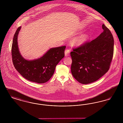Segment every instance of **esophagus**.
Listing matches in <instances>:
<instances>
[{
	"mask_svg": "<svg viewBox=\"0 0 123 123\" xmlns=\"http://www.w3.org/2000/svg\"><path fill=\"white\" fill-rule=\"evenodd\" d=\"M64 53H65V56H68L70 55V51L69 49H66V50H65Z\"/></svg>",
	"mask_w": 123,
	"mask_h": 123,
	"instance_id": "1",
	"label": "esophagus"
}]
</instances>
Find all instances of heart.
<instances>
[{
    "instance_id": "1",
    "label": "heart",
    "mask_w": 123,
    "mask_h": 123,
    "mask_svg": "<svg viewBox=\"0 0 123 123\" xmlns=\"http://www.w3.org/2000/svg\"><path fill=\"white\" fill-rule=\"evenodd\" d=\"M87 35H82L76 38L73 40V42L74 44L76 46H80L85 43V42L87 41Z\"/></svg>"
}]
</instances>
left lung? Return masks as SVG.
I'll use <instances>...</instances> for the list:
<instances>
[{"label":"left lung","instance_id":"obj_1","mask_svg":"<svg viewBox=\"0 0 123 123\" xmlns=\"http://www.w3.org/2000/svg\"><path fill=\"white\" fill-rule=\"evenodd\" d=\"M103 32L96 39L85 42L70 53L71 71L76 80L87 84L98 80L108 71L113 54L114 39L104 24Z\"/></svg>","mask_w":123,"mask_h":123}]
</instances>
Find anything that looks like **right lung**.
Returning <instances> with one entry per match:
<instances>
[{
	"instance_id": "right-lung-1",
	"label": "right lung",
	"mask_w": 123,
	"mask_h": 123,
	"mask_svg": "<svg viewBox=\"0 0 123 123\" xmlns=\"http://www.w3.org/2000/svg\"><path fill=\"white\" fill-rule=\"evenodd\" d=\"M21 27L14 35L12 48V62L15 69L27 80L38 83L47 82L53 76L56 65L64 56L66 47L50 49L40 58L32 60L24 59L18 47V36Z\"/></svg>"
}]
</instances>
